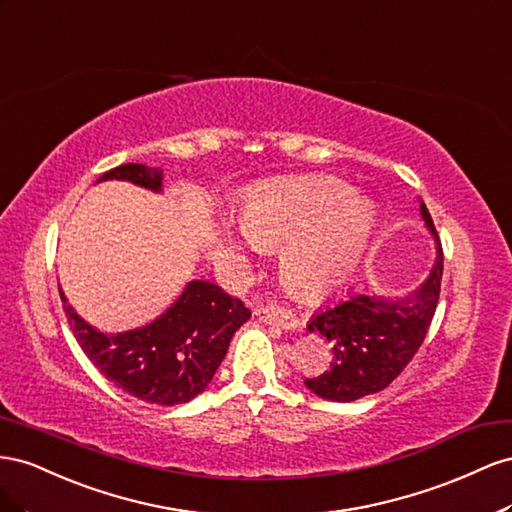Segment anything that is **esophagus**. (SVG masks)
<instances>
[{
	"label": "esophagus",
	"instance_id": "obj_1",
	"mask_svg": "<svg viewBox=\"0 0 512 512\" xmlns=\"http://www.w3.org/2000/svg\"><path fill=\"white\" fill-rule=\"evenodd\" d=\"M255 315H257L259 321H264V324H268V326H276V328H283V330L298 328L296 315H291L283 309H272V306H270V309H259Z\"/></svg>",
	"mask_w": 512,
	"mask_h": 512
}]
</instances>
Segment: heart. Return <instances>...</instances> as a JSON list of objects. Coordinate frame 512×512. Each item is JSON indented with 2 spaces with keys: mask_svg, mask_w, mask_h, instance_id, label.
Listing matches in <instances>:
<instances>
[{
  "mask_svg": "<svg viewBox=\"0 0 512 512\" xmlns=\"http://www.w3.org/2000/svg\"><path fill=\"white\" fill-rule=\"evenodd\" d=\"M369 199L334 178L270 184L248 193L238 227L259 251L281 249L283 283L302 298H328L354 279L375 233Z\"/></svg>",
  "mask_w": 512,
  "mask_h": 512,
  "instance_id": "obj_1",
  "label": "heart"
}]
</instances>
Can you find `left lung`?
I'll use <instances>...</instances> for the list:
<instances>
[{
	"label": "left lung",
	"mask_w": 512,
	"mask_h": 512,
	"mask_svg": "<svg viewBox=\"0 0 512 512\" xmlns=\"http://www.w3.org/2000/svg\"><path fill=\"white\" fill-rule=\"evenodd\" d=\"M418 203L422 223L435 242V261L427 279L399 296L356 291L345 300L330 302L306 324V330L319 332L334 345L330 369L304 379V386L319 399L352 403L384 390L425 341L440 300L444 257L431 214L422 199Z\"/></svg>",
	"instance_id": "1"
}]
</instances>
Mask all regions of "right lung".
I'll use <instances>...</instances> for the list:
<instances>
[{
  "mask_svg": "<svg viewBox=\"0 0 512 512\" xmlns=\"http://www.w3.org/2000/svg\"><path fill=\"white\" fill-rule=\"evenodd\" d=\"M163 178L160 167L128 163L102 173L98 182L120 180L163 193ZM60 298L68 324L94 367L133 397L167 407L193 401L208 388L233 334L251 317L240 300L206 281L186 283L165 313L118 334L87 324L62 287Z\"/></svg>",
  "mask_w": 512,
  "mask_h": 512,
  "instance_id": "obj_1",
  "label": "right lung"
}]
</instances>
